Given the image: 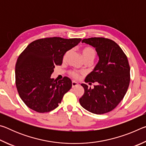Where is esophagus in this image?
I'll return each mask as SVG.
<instances>
[{"instance_id":"esophagus-1","label":"esophagus","mask_w":146,"mask_h":146,"mask_svg":"<svg viewBox=\"0 0 146 146\" xmlns=\"http://www.w3.org/2000/svg\"><path fill=\"white\" fill-rule=\"evenodd\" d=\"M78 85V83L76 82H75V81H73L72 82V88H75L76 87V86H77Z\"/></svg>"}]
</instances>
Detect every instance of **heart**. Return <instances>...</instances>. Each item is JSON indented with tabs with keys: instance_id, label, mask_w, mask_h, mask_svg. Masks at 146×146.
Returning <instances> with one entry per match:
<instances>
[{
	"instance_id": "1",
	"label": "heart",
	"mask_w": 146,
	"mask_h": 146,
	"mask_svg": "<svg viewBox=\"0 0 146 146\" xmlns=\"http://www.w3.org/2000/svg\"><path fill=\"white\" fill-rule=\"evenodd\" d=\"M81 53H82V56L84 60H87V59H92L93 60V59L95 58L96 55L95 51L94 50V49L91 48V47H86V48H84L82 49V51H81ZM70 75L74 78H78V75L76 72H75V71H71L70 73Z\"/></svg>"
}]
</instances>
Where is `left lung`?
Returning a JSON list of instances; mask_svg holds the SVG:
<instances>
[{
  "instance_id": "1",
  "label": "left lung",
  "mask_w": 146,
  "mask_h": 146,
  "mask_svg": "<svg viewBox=\"0 0 146 146\" xmlns=\"http://www.w3.org/2000/svg\"><path fill=\"white\" fill-rule=\"evenodd\" d=\"M82 42L95 48L98 63L85 79V82H97L94 88L82 84L84 93L80 105L92 113L100 115L112 111L123 99L130 82V67L126 55L118 44L103 37L85 38Z\"/></svg>"
}]
</instances>
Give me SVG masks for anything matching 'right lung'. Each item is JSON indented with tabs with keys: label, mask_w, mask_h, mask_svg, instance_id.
Instances as JSON below:
<instances>
[{
	"label": "right lung",
	"mask_w": 146,
	"mask_h": 146,
	"mask_svg": "<svg viewBox=\"0 0 146 146\" xmlns=\"http://www.w3.org/2000/svg\"><path fill=\"white\" fill-rule=\"evenodd\" d=\"M81 38L51 37L32 42L17 59L15 82L20 97L29 108L38 113L51 111L60 104L72 82L65 76L51 78L55 66H60L68 51Z\"/></svg>",
	"instance_id": "right-lung-1"
}]
</instances>
